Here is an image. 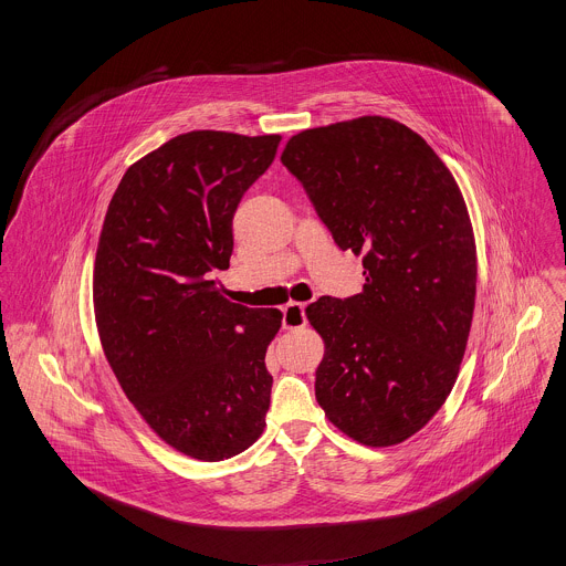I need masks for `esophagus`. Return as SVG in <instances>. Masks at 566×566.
Returning <instances> with one entry per match:
<instances>
[{
    "label": "esophagus",
    "instance_id": "34e87169",
    "mask_svg": "<svg viewBox=\"0 0 566 566\" xmlns=\"http://www.w3.org/2000/svg\"><path fill=\"white\" fill-rule=\"evenodd\" d=\"M282 325L286 329H297V327H304L306 325V306L302 302H289L284 308H282Z\"/></svg>",
    "mask_w": 566,
    "mask_h": 566
}]
</instances>
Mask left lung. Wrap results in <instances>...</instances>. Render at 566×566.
I'll list each match as a JSON object with an SVG mask.
<instances>
[{
	"mask_svg": "<svg viewBox=\"0 0 566 566\" xmlns=\"http://www.w3.org/2000/svg\"><path fill=\"white\" fill-rule=\"evenodd\" d=\"M282 164L343 251L363 255V293L306 306L325 340L315 398L363 446L417 434L446 402L476 293L461 190L410 127L363 116L295 134Z\"/></svg>",
	"mask_w": 566,
	"mask_h": 566,
	"instance_id": "left-lung-1",
	"label": "left lung"
}]
</instances>
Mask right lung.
I'll return each mask as SVG.
<instances>
[{
  "label": "right lung",
  "mask_w": 566,
  "mask_h": 566,
  "mask_svg": "<svg viewBox=\"0 0 566 566\" xmlns=\"http://www.w3.org/2000/svg\"><path fill=\"white\" fill-rule=\"evenodd\" d=\"M280 140L175 136L125 172L98 239L94 308L105 356L145 423L199 461L244 452L266 426L264 356L282 313L226 300L212 273L228 269L234 210Z\"/></svg>",
  "instance_id": "right-lung-1"
}]
</instances>
